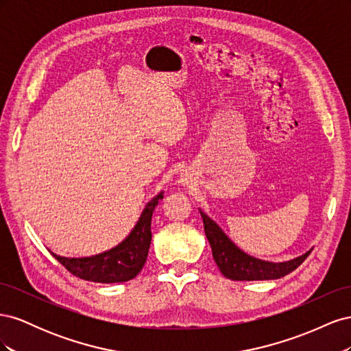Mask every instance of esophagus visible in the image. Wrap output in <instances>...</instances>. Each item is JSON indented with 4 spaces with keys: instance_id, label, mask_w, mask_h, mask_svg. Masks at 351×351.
<instances>
[{
    "instance_id": "1",
    "label": "esophagus",
    "mask_w": 351,
    "mask_h": 351,
    "mask_svg": "<svg viewBox=\"0 0 351 351\" xmlns=\"http://www.w3.org/2000/svg\"><path fill=\"white\" fill-rule=\"evenodd\" d=\"M182 183H183V184H187V180H186V178H182Z\"/></svg>"
}]
</instances>
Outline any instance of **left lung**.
<instances>
[{
    "instance_id": "1",
    "label": "left lung",
    "mask_w": 351,
    "mask_h": 351,
    "mask_svg": "<svg viewBox=\"0 0 351 351\" xmlns=\"http://www.w3.org/2000/svg\"><path fill=\"white\" fill-rule=\"evenodd\" d=\"M200 212L204 219V228L206 239L210 244L212 256L217 262L221 274L226 278L232 281H259V280H277L285 277L287 274L294 271L303 261L309 256L312 249L306 252L299 258H294L287 262H268L258 258H253L250 254L244 253L232 243L224 231L219 228L215 221H212L206 214Z\"/></svg>"
}]
</instances>
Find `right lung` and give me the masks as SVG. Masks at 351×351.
I'll return each instance as SVG.
<instances>
[{
  "label": "right lung",
  "instance_id": "add662e5",
  "mask_svg": "<svg viewBox=\"0 0 351 351\" xmlns=\"http://www.w3.org/2000/svg\"><path fill=\"white\" fill-rule=\"evenodd\" d=\"M164 197V192L146 204L139 221L119 246L89 258H64L52 253L62 267L74 277L93 282H125L141 272L149 252L152 232L151 222L154 209Z\"/></svg>",
  "mask_w": 351,
  "mask_h": 351
}]
</instances>
